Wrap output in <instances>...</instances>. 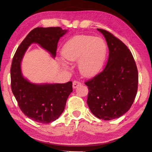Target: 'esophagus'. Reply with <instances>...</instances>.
Returning <instances> with one entry per match:
<instances>
[{"label":"esophagus","mask_w":152,"mask_h":152,"mask_svg":"<svg viewBox=\"0 0 152 152\" xmlns=\"http://www.w3.org/2000/svg\"><path fill=\"white\" fill-rule=\"evenodd\" d=\"M81 84H82V83H81L80 82L76 81V80L74 81V82H73V88H76L77 87L79 86H80Z\"/></svg>","instance_id":"obj_1"}]
</instances>
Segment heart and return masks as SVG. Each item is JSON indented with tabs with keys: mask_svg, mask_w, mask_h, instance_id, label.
<instances>
[{
	"mask_svg": "<svg viewBox=\"0 0 152 152\" xmlns=\"http://www.w3.org/2000/svg\"><path fill=\"white\" fill-rule=\"evenodd\" d=\"M107 45L101 37L76 35L70 38L62 48L63 58L69 62L78 61L80 74L91 77L101 70L106 60Z\"/></svg>",
	"mask_w": 152,
	"mask_h": 152,
	"instance_id": "obj_1",
	"label": "heart"
}]
</instances>
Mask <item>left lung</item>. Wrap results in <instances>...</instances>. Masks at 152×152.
Returning <instances> with one entry per match:
<instances>
[{
	"instance_id": "1",
	"label": "left lung",
	"mask_w": 152,
	"mask_h": 152,
	"mask_svg": "<svg viewBox=\"0 0 152 152\" xmlns=\"http://www.w3.org/2000/svg\"><path fill=\"white\" fill-rule=\"evenodd\" d=\"M109 47L107 65L101 72L85 82L87 104L94 116L109 121L127 113L134 102L138 87V72L128 48L112 33L97 29Z\"/></svg>"
}]
</instances>
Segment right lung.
<instances>
[{
    "label": "right lung",
    "mask_w": 152,
    "mask_h": 152,
    "mask_svg": "<svg viewBox=\"0 0 152 152\" xmlns=\"http://www.w3.org/2000/svg\"><path fill=\"white\" fill-rule=\"evenodd\" d=\"M67 30L61 27H37L30 31L20 43L12 58L11 68L12 92L21 111L29 119L41 123L54 121L65 108L72 92V82L64 84H35L22 75L20 62L28 47L38 43L53 58L56 56L58 41Z\"/></svg>",
    "instance_id": "1"
}]
</instances>
